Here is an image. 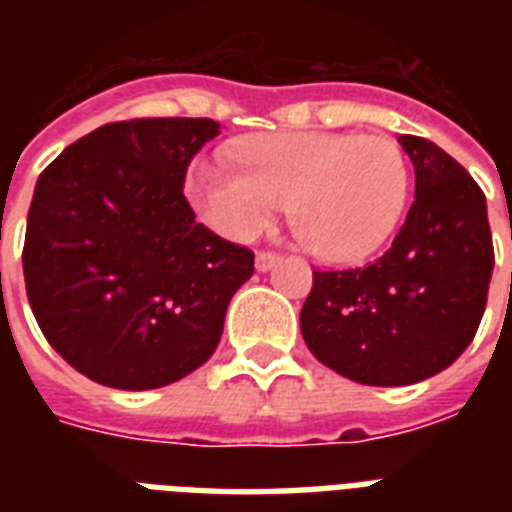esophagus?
<instances>
[{
  "label": "esophagus",
  "instance_id": "1",
  "mask_svg": "<svg viewBox=\"0 0 512 512\" xmlns=\"http://www.w3.org/2000/svg\"><path fill=\"white\" fill-rule=\"evenodd\" d=\"M257 271H271L273 265L279 263V255H276V252H257Z\"/></svg>",
  "mask_w": 512,
  "mask_h": 512
}]
</instances>
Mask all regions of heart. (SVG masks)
Segmentation results:
<instances>
[{"mask_svg": "<svg viewBox=\"0 0 512 512\" xmlns=\"http://www.w3.org/2000/svg\"><path fill=\"white\" fill-rule=\"evenodd\" d=\"M233 161L199 159L188 193L215 231L252 239L292 201V228L313 255L358 260L404 215L409 167L396 140L350 132H279L236 143Z\"/></svg>", "mask_w": 512, "mask_h": 512, "instance_id": "heart-1", "label": "heart"}]
</instances>
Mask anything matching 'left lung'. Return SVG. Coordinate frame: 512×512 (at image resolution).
Returning <instances> with one entry per match:
<instances>
[{"label":"left lung","mask_w":512,"mask_h":512,"mask_svg":"<svg viewBox=\"0 0 512 512\" xmlns=\"http://www.w3.org/2000/svg\"><path fill=\"white\" fill-rule=\"evenodd\" d=\"M414 201L382 257L313 271L300 311L305 345L361 385H412L444 372L481 324L494 268L486 196L444 148L401 135Z\"/></svg>","instance_id":"8db88e82"}]
</instances>
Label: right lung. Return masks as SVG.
Listing matches in <instances>:
<instances>
[{"label": "right lung", "mask_w": 512, "mask_h": 512, "mask_svg": "<svg viewBox=\"0 0 512 512\" xmlns=\"http://www.w3.org/2000/svg\"><path fill=\"white\" fill-rule=\"evenodd\" d=\"M212 119L103 124L39 175L23 276L36 324L84 377L119 390L183 380L215 353L255 252L196 223L185 170Z\"/></svg>", "instance_id": "1"}]
</instances>
